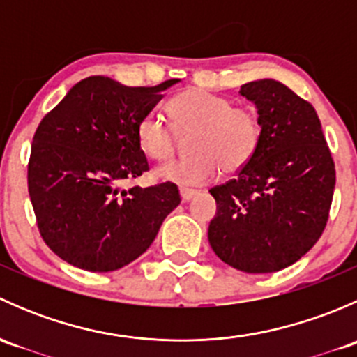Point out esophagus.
I'll return each instance as SVG.
<instances>
[{
    "mask_svg": "<svg viewBox=\"0 0 357 357\" xmlns=\"http://www.w3.org/2000/svg\"><path fill=\"white\" fill-rule=\"evenodd\" d=\"M179 195H181V200H183V202H190V200L193 199V197L199 195V192H197V190L181 188V190H179Z\"/></svg>",
    "mask_w": 357,
    "mask_h": 357,
    "instance_id": "1",
    "label": "esophagus"
}]
</instances>
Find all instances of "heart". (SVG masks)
Segmentation results:
<instances>
[{
	"label": "heart",
	"instance_id": "b5f03b06",
	"mask_svg": "<svg viewBox=\"0 0 357 357\" xmlns=\"http://www.w3.org/2000/svg\"><path fill=\"white\" fill-rule=\"evenodd\" d=\"M176 129L192 132V153L167 162L157 176L179 186H202L218 176L219 169L236 172L254 157L261 143V121L247 107H233L229 98L200 88L186 89L169 102ZM164 115L149 112L136 126L139 149L153 160H165L174 153L178 132Z\"/></svg>",
	"mask_w": 357,
	"mask_h": 357
}]
</instances>
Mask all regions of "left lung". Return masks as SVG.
Instances as JSON below:
<instances>
[{"mask_svg": "<svg viewBox=\"0 0 357 357\" xmlns=\"http://www.w3.org/2000/svg\"><path fill=\"white\" fill-rule=\"evenodd\" d=\"M240 95L257 109L261 143L235 179L208 190L218 204L208 243L231 268L262 275L289 268L318 242L335 164L316 110L283 82L257 79Z\"/></svg>", "mask_w": 357, "mask_h": 357, "instance_id": "left-lung-1", "label": "left lung"}]
</instances>
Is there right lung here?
<instances>
[{
    "label": "right lung",
    "mask_w": 357,
    "mask_h": 357,
    "mask_svg": "<svg viewBox=\"0 0 357 357\" xmlns=\"http://www.w3.org/2000/svg\"><path fill=\"white\" fill-rule=\"evenodd\" d=\"M176 82L131 88L91 75L39 122L29 195L43 240L68 264L93 273L124 268L152 245L181 202L172 183L121 186L149 171L136 126Z\"/></svg>",
    "instance_id": "right-lung-1"
}]
</instances>
